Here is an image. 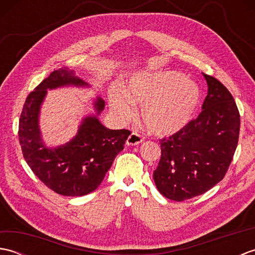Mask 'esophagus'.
Listing matches in <instances>:
<instances>
[{"label": "esophagus", "mask_w": 255, "mask_h": 255, "mask_svg": "<svg viewBox=\"0 0 255 255\" xmlns=\"http://www.w3.org/2000/svg\"><path fill=\"white\" fill-rule=\"evenodd\" d=\"M142 141H143V138L140 136V134H138L137 132H132V133H130V136L128 137L126 144L127 145H138Z\"/></svg>", "instance_id": "1"}]
</instances>
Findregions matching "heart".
I'll use <instances>...</instances> for the list:
<instances>
[{
  "label": "heart",
  "instance_id": "1",
  "mask_svg": "<svg viewBox=\"0 0 255 255\" xmlns=\"http://www.w3.org/2000/svg\"><path fill=\"white\" fill-rule=\"evenodd\" d=\"M202 99L195 81L177 71L141 72L129 80L127 91L113 90L112 113L118 121L128 122L134 114L133 104L141 106L140 118L156 136H172L191 123Z\"/></svg>",
  "mask_w": 255,
  "mask_h": 255
}]
</instances>
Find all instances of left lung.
<instances>
[{
	"instance_id": "left-lung-1",
	"label": "left lung",
	"mask_w": 255,
	"mask_h": 255,
	"mask_svg": "<svg viewBox=\"0 0 255 255\" xmlns=\"http://www.w3.org/2000/svg\"><path fill=\"white\" fill-rule=\"evenodd\" d=\"M203 75L208 85L203 111L183 130L160 140L153 180L159 192L175 202L202 195L223 180L239 139L240 114L234 97L217 79Z\"/></svg>"
}]
</instances>
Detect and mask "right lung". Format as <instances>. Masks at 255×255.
<instances>
[{"label": "right lung", "instance_id": "obj_1", "mask_svg": "<svg viewBox=\"0 0 255 255\" xmlns=\"http://www.w3.org/2000/svg\"><path fill=\"white\" fill-rule=\"evenodd\" d=\"M63 86L90 85L68 68L51 72L27 96L19 118L18 138L25 161L46 186L63 196H83L100 186L130 131L103 126L97 116L104 110L105 102L99 96L93 104L96 114L83 118L78 133L67 143L48 148L41 138L40 108L48 90Z\"/></svg>", "mask_w": 255, "mask_h": 255}]
</instances>
